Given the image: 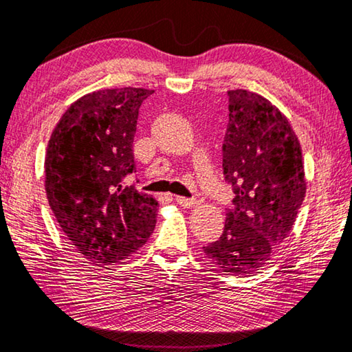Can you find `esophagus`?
<instances>
[{"instance_id":"34e87169","label":"esophagus","mask_w":352,"mask_h":352,"mask_svg":"<svg viewBox=\"0 0 352 352\" xmlns=\"http://www.w3.org/2000/svg\"><path fill=\"white\" fill-rule=\"evenodd\" d=\"M176 203L182 206V207H188V209H192V207H195L198 204L197 199H190V198H184V197H176Z\"/></svg>"}]
</instances>
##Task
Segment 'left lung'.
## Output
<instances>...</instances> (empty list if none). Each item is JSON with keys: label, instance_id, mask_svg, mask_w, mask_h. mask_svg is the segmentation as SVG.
<instances>
[{"label": "left lung", "instance_id": "left-lung-1", "mask_svg": "<svg viewBox=\"0 0 352 352\" xmlns=\"http://www.w3.org/2000/svg\"><path fill=\"white\" fill-rule=\"evenodd\" d=\"M223 175L235 198L204 254L223 272L250 274L289 237L306 197L304 157L292 126L263 96L230 90Z\"/></svg>", "mask_w": 352, "mask_h": 352}]
</instances>
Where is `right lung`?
<instances>
[{
    "mask_svg": "<svg viewBox=\"0 0 352 352\" xmlns=\"http://www.w3.org/2000/svg\"><path fill=\"white\" fill-rule=\"evenodd\" d=\"M154 90L106 89L67 109L51 134L45 190L63 234L87 261L117 263L146 243L157 201L123 179L135 173L134 135Z\"/></svg>",
    "mask_w": 352,
    "mask_h": 352,
    "instance_id": "right-lung-1",
    "label": "right lung"
}]
</instances>
